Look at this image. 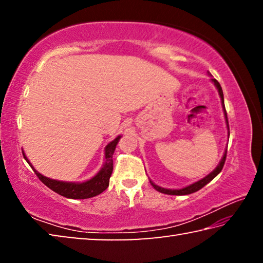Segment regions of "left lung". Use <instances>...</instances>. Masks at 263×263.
Returning <instances> with one entry per match:
<instances>
[{"label":"left lung","instance_id":"8db88e82","mask_svg":"<svg viewBox=\"0 0 263 263\" xmlns=\"http://www.w3.org/2000/svg\"><path fill=\"white\" fill-rule=\"evenodd\" d=\"M209 75L211 77V74L209 73ZM211 81L213 82V84H215L217 90H218V94H219L220 96V100H221V106H222V110H224V115H225V121H226V126H228V131H229V138H230V127H229V121H228V114H226V110H225V104H224V94H222V89L220 87L219 82L217 81L216 79H211ZM226 153H228V148L225 149L224 152V155H222L221 160L219 161V163H218V166L213 169V171L210 173V174H208L205 177H203V179H201L197 182H195V183L193 184H189L184 186V188H181V189H167V188H162V186L160 185H157L154 183V182H152L149 180L151 184H152L154 186L155 190H158L159 193H162V194H167V195H176V196H182V195H189V194H193V193H196V191H198L199 189H202L204 185H206L209 182L212 181L215 177L219 174V173L221 172L222 167H224V163H225V160H226Z\"/></svg>","mask_w":263,"mask_h":263}]
</instances>
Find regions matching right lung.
<instances>
[{
    "mask_svg": "<svg viewBox=\"0 0 263 263\" xmlns=\"http://www.w3.org/2000/svg\"><path fill=\"white\" fill-rule=\"evenodd\" d=\"M122 136H118L115 138L112 141H110L104 148V163L102 168L99 171V173L95 176H92L91 179H89L84 182H66V181H59V180H53L50 177H46L42 175L41 173L35 171L32 164L29 161V159L25 157L23 152L24 159L28 161V163L33 169L35 175L39 177L44 184L47 185L51 190L55 191L57 194H59L64 197L72 198V199H84V198H90L94 196L100 195L101 193L108 188L109 186V180L110 176L112 174L114 169V161H112V155L115 153L116 146H117L119 139Z\"/></svg>",
    "mask_w": 263,
    "mask_h": 263,
    "instance_id": "1",
    "label": "right lung"
}]
</instances>
